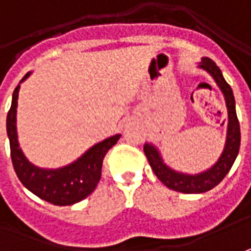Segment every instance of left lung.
<instances>
[{
    "label": "left lung",
    "instance_id": "obj_1",
    "mask_svg": "<svg viewBox=\"0 0 251 251\" xmlns=\"http://www.w3.org/2000/svg\"><path fill=\"white\" fill-rule=\"evenodd\" d=\"M198 67L204 70L207 74H210L211 78L219 85L220 90L223 92L224 99H226V111H228L226 140L223 154L220 155L217 162L211 168L206 169L204 172H201L197 175H188L183 172H177L168 166L163 162V158L161 156L158 148L152 146L151 143L144 144V152L150 162V166L154 170L155 176L168 188L177 191V192H183V194H202L214 188L231 170L240 147L239 121L236 117L235 97H233L231 86L224 79L223 73L217 67V64L209 57H202V60L198 63Z\"/></svg>",
    "mask_w": 251,
    "mask_h": 251
}]
</instances>
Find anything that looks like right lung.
Here are the masks:
<instances>
[{
  "mask_svg": "<svg viewBox=\"0 0 251 251\" xmlns=\"http://www.w3.org/2000/svg\"><path fill=\"white\" fill-rule=\"evenodd\" d=\"M31 75L27 73L13 90L11 110L6 117V133L11 146V158L19 180L28 191L56 206L78 203L95 191L101 177V166L107 151L117 144L121 134H115L90 147L76 161L63 168L44 169L28 161L19 146L16 112L20 83Z\"/></svg>",
  "mask_w": 251,
  "mask_h": 251,
  "instance_id": "1",
  "label": "right lung"
}]
</instances>
